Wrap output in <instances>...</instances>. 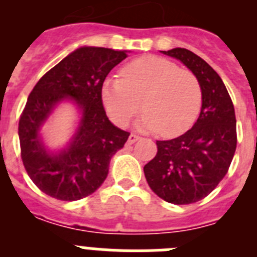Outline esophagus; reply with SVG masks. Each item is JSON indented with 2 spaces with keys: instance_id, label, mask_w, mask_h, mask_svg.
<instances>
[{
  "instance_id": "34e87169",
  "label": "esophagus",
  "mask_w": 257,
  "mask_h": 257,
  "mask_svg": "<svg viewBox=\"0 0 257 257\" xmlns=\"http://www.w3.org/2000/svg\"><path fill=\"white\" fill-rule=\"evenodd\" d=\"M139 139H140L139 136L135 135V134H131V135L128 136V140H127V143H128V144H134V143L138 142Z\"/></svg>"
}]
</instances>
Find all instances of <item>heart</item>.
Segmentation results:
<instances>
[{"mask_svg":"<svg viewBox=\"0 0 257 257\" xmlns=\"http://www.w3.org/2000/svg\"><path fill=\"white\" fill-rule=\"evenodd\" d=\"M121 78H106L101 86V101L106 114L124 126L142 109L136 126L144 131H160L166 138L179 136L196 122L202 104L198 79L167 59L148 55L135 59L122 69Z\"/></svg>","mask_w":257,"mask_h":257,"instance_id":"b5f03b06","label":"heart"}]
</instances>
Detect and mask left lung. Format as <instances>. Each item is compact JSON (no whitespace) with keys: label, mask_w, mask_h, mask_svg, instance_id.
Here are the masks:
<instances>
[{"label":"left lung","mask_w":257,"mask_h":257,"mask_svg":"<svg viewBox=\"0 0 257 257\" xmlns=\"http://www.w3.org/2000/svg\"><path fill=\"white\" fill-rule=\"evenodd\" d=\"M161 52L180 60L197 77L202 106L190 130L157 142L158 151L144 174L160 198L189 205L208 196L228 172L237 147L234 106L222 79L203 59L181 47Z\"/></svg>","instance_id":"1"}]
</instances>
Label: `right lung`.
Segmentation results:
<instances>
[{
    "label": "right lung",
    "mask_w": 257,
    "mask_h": 257,
    "mask_svg": "<svg viewBox=\"0 0 257 257\" xmlns=\"http://www.w3.org/2000/svg\"><path fill=\"white\" fill-rule=\"evenodd\" d=\"M130 51L82 46L47 72L28 96L19 121L23 165L32 181L47 196L77 201L90 196L108 176L110 158L130 134L109 121L101 101V86L108 73ZM63 102L79 114L70 140L51 150L43 126Z\"/></svg>",
    "instance_id": "add662e5"
}]
</instances>
